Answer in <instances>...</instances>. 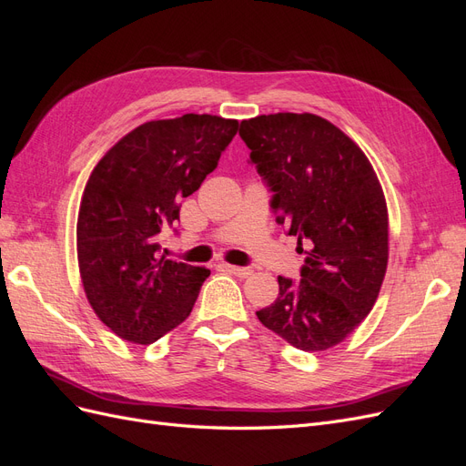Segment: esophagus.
Masks as SVG:
<instances>
[{"instance_id": "esophagus-1", "label": "esophagus", "mask_w": 466, "mask_h": 466, "mask_svg": "<svg viewBox=\"0 0 466 466\" xmlns=\"http://www.w3.org/2000/svg\"><path fill=\"white\" fill-rule=\"evenodd\" d=\"M219 268H221V270H225V272H231V274L238 276V278H248L252 274V270H250V268H247V266H233V264L223 262V264H219Z\"/></svg>"}]
</instances>
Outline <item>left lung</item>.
Here are the masks:
<instances>
[{
	"label": "left lung",
	"instance_id": "1",
	"mask_svg": "<svg viewBox=\"0 0 466 466\" xmlns=\"http://www.w3.org/2000/svg\"><path fill=\"white\" fill-rule=\"evenodd\" d=\"M238 136L274 192L278 221L307 255L301 278L278 276L276 301L257 317L303 351L334 348L370 315L387 272L389 214L373 165L311 112L248 118Z\"/></svg>",
	"mask_w": 466,
	"mask_h": 466
}]
</instances>
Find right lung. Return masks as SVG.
Instances as JSON below:
<instances>
[{"label": "right lung", "mask_w": 466, "mask_h": 466, "mask_svg": "<svg viewBox=\"0 0 466 466\" xmlns=\"http://www.w3.org/2000/svg\"><path fill=\"white\" fill-rule=\"evenodd\" d=\"M237 130L214 115L151 120L95 165L77 214L79 274L95 315L122 340L147 346L188 319L209 270L159 255L161 233Z\"/></svg>", "instance_id": "1"}]
</instances>
